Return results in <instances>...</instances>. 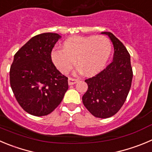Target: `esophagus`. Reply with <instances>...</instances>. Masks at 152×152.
Wrapping results in <instances>:
<instances>
[{
  "label": "esophagus",
  "instance_id": "34e87169",
  "mask_svg": "<svg viewBox=\"0 0 152 152\" xmlns=\"http://www.w3.org/2000/svg\"><path fill=\"white\" fill-rule=\"evenodd\" d=\"M77 82H78V79H73V78H69V79H68V84H69V86L76 84Z\"/></svg>",
  "mask_w": 152,
  "mask_h": 152
}]
</instances>
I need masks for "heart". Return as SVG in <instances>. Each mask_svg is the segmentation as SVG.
<instances>
[{
	"instance_id": "b5f03b06",
	"label": "heart",
	"mask_w": 152,
	"mask_h": 152,
	"mask_svg": "<svg viewBox=\"0 0 152 152\" xmlns=\"http://www.w3.org/2000/svg\"><path fill=\"white\" fill-rule=\"evenodd\" d=\"M112 52V43L107 37L74 36L63 42V49H54L52 60L63 73H67L76 62L86 76H94L100 72L108 61Z\"/></svg>"
}]
</instances>
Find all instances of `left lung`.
Listing matches in <instances>:
<instances>
[{
    "label": "left lung",
    "instance_id": "obj_1",
    "mask_svg": "<svg viewBox=\"0 0 152 152\" xmlns=\"http://www.w3.org/2000/svg\"><path fill=\"white\" fill-rule=\"evenodd\" d=\"M110 37L114 47L111 64L103 71L85 82L88 90L83 96L86 109L97 118H107L118 112L131 87L133 70L125 46L113 34L102 32Z\"/></svg>",
    "mask_w": 152,
    "mask_h": 152
}]
</instances>
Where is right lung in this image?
I'll list each match as a JSON object with an SVG mask.
<instances>
[{"label":"right lung","instance_id":"add662e5","mask_svg":"<svg viewBox=\"0 0 152 152\" xmlns=\"http://www.w3.org/2000/svg\"><path fill=\"white\" fill-rule=\"evenodd\" d=\"M61 37L43 33L28 41L14 55L10 66V86L15 99L29 114H50L68 89L67 77L56 69L51 52Z\"/></svg>","mask_w":152,"mask_h":152}]
</instances>
